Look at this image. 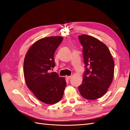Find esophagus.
Returning a JSON list of instances; mask_svg holds the SVG:
<instances>
[{
  "label": "esophagus",
  "instance_id": "esophagus-1",
  "mask_svg": "<svg viewBox=\"0 0 130 130\" xmlns=\"http://www.w3.org/2000/svg\"><path fill=\"white\" fill-rule=\"evenodd\" d=\"M66 78H67L68 80H69L71 78V76H66Z\"/></svg>",
  "mask_w": 130,
  "mask_h": 130
}]
</instances>
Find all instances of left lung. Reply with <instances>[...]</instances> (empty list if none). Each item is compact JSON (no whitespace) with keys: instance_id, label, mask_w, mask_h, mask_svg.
Masks as SVG:
<instances>
[{"instance_id":"8db88e82","label":"left lung","mask_w":130,"mask_h":130,"mask_svg":"<svg viewBox=\"0 0 130 130\" xmlns=\"http://www.w3.org/2000/svg\"><path fill=\"white\" fill-rule=\"evenodd\" d=\"M83 46L85 71L78 89L85 99L94 100L106 93L113 78L115 64L107 46L87 35L79 36Z\"/></svg>"}]
</instances>
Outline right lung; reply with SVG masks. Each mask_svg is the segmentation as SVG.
<instances>
[{
    "instance_id": "add662e5",
    "label": "right lung",
    "mask_w": 130,
    "mask_h": 130,
    "mask_svg": "<svg viewBox=\"0 0 130 130\" xmlns=\"http://www.w3.org/2000/svg\"><path fill=\"white\" fill-rule=\"evenodd\" d=\"M63 40L60 36L45 37L36 41L28 50L23 63L26 84L36 98L52 104L61 99L67 85L64 78L56 72L54 53Z\"/></svg>"
}]
</instances>
